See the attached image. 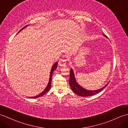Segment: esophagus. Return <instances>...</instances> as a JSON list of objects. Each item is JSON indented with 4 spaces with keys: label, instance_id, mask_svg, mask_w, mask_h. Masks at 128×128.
Segmentation results:
<instances>
[{
    "label": "esophagus",
    "instance_id": "1",
    "mask_svg": "<svg viewBox=\"0 0 128 128\" xmlns=\"http://www.w3.org/2000/svg\"><path fill=\"white\" fill-rule=\"evenodd\" d=\"M66 62L67 60L65 59H60V60H59V65L60 66H65V65L66 64Z\"/></svg>",
    "mask_w": 128,
    "mask_h": 128
}]
</instances>
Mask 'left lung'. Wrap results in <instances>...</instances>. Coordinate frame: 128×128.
<instances>
[{
  "label": "left lung",
  "instance_id": "obj_1",
  "mask_svg": "<svg viewBox=\"0 0 128 128\" xmlns=\"http://www.w3.org/2000/svg\"><path fill=\"white\" fill-rule=\"evenodd\" d=\"M108 84L106 86H105L103 88L100 89V90H86V89L82 88L81 86H80L76 82V80L75 78V76H74V71L72 69H71L70 70V79H69V84L72 90L75 93V94H78L79 96H92L93 95L96 94L102 91L104 88L108 86Z\"/></svg>",
  "mask_w": 128,
  "mask_h": 128
}]
</instances>
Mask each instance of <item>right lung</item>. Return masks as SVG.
<instances>
[{
  "instance_id": "right-lung-1",
  "label": "right lung",
  "mask_w": 128,
  "mask_h": 128,
  "mask_svg": "<svg viewBox=\"0 0 128 128\" xmlns=\"http://www.w3.org/2000/svg\"><path fill=\"white\" fill-rule=\"evenodd\" d=\"M26 26H25L24 27H23V28H22L21 29H20V30L19 31V32H20L23 29H24V28L25 27H26ZM57 65H58V62H56V63H55V64L53 65V66H52V69H51V71H50V80H49V82H48V84H47V86L46 87V89L45 90H44L42 93H40L39 95H38V96H34V97H31V98H38V97H40V96H44V94H45L47 92H48L49 91V90H50V86H51V81H52V74H53V71H54L56 69H57Z\"/></svg>"
}]
</instances>
